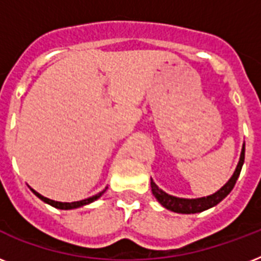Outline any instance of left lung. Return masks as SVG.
I'll list each match as a JSON object with an SVG mask.
<instances>
[{"mask_svg": "<svg viewBox=\"0 0 261 261\" xmlns=\"http://www.w3.org/2000/svg\"><path fill=\"white\" fill-rule=\"evenodd\" d=\"M244 159H245V145L243 146L241 150V155H240L239 165L236 168L234 173L230 177V180L225 184L219 191H217L215 194L206 196V198H199V199H182V198H176L172 195L165 194L163 190H160L159 187L155 186V182L151 180V192L155 196V199L163 204L168 210L174 211V213H181V214H195V213H200L204 211L210 207L218 204L222 199H225L227 195L230 194V191L233 190V187L236 186V181L240 176L241 168L244 165Z\"/></svg>", "mask_w": 261, "mask_h": 261, "instance_id": "left-lung-1", "label": "left lung"}]
</instances>
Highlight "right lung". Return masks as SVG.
I'll list each match as a JSON object with an SVG mask.
<instances>
[{
    "label": "right lung",
    "mask_w": 261,
    "mask_h": 261,
    "mask_svg": "<svg viewBox=\"0 0 261 261\" xmlns=\"http://www.w3.org/2000/svg\"><path fill=\"white\" fill-rule=\"evenodd\" d=\"M32 192H34L36 196H38L39 199H42L43 202L48 203V204H51L53 207H57V208H61V210H70V208H77V207H81V206H85V204H89V203L94 202L96 199H98L100 196H101L104 192H106V190L101 191L100 194L94 195V196H92V198H88V199H84V200H80V202H71V203H62V202H55V200H51V199L48 198H44V196H42L40 194H38L36 191L31 190Z\"/></svg>",
    "instance_id": "add662e5"
}]
</instances>
